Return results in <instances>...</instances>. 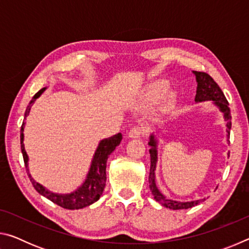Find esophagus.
Masks as SVG:
<instances>
[{"mask_svg":"<svg viewBox=\"0 0 249 249\" xmlns=\"http://www.w3.org/2000/svg\"><path fill=\"white\" fill-rule=\"evenodd\" d=\"M144 132L142 127H140V126H134V127L130 128L127 133V136L129 138H140L141 135Z\"/></svg>","mask_w":249,"mask_h":249,"instance_id":"obj_1","label":"esophagus"}]
</instances>
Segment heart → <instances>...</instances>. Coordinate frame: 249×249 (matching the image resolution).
I'll list each match as a JSON object with an SVG mask.
<instances>
[{
  "label": "heart",
  "instance_id": "obj_1",
  "mask_svg": "<svg viewBox=\"0 0 249 249\" xmlns=\"http://www.w3.org/2000/svg\"><path fill=\"white\" fill-rule=\"evenodd\" d=\"M167 88H168V82L165 81V80H158V81L151 83L145 91L144 96H142V102L145 104L156 102V101H158L163 94H165V92L167 91ZM175 99H176V93L175 92H170L167 98V103L168 104L171 103Z\"/></svg>",
  "mask_w": 249,
  "mask_h": 249
}]
</instances>
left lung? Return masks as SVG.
Returning <instances> with one entry per match:
<instances>
[{"instance_id":"1","label":"left lung","mask_w":249,"mask_h":249,"mask_svg":"<svg viewBox=\"0 0 249 249\" xmlns=\"http://www.w3.org/2000/svg\"><path fill=\"white\" fill-rule=\"evenodd\" d=\"M193 74L196 75V94L195 101L196 103L205 102V101H212L213 104L220 109L222 112L223 117L226 122V137L227 142H230V132L231 127V109L229 107V102L225 98L224 93L221 90V88L217 86V83L214 81L211 75L205 72H199V71H193ZM157 138L154 134L150 135L148 145L150 146L149 154H150V171L148 177L149 182V189L151 191V195L154 196V199L159 202L160 204L165 206V208L171 209V210H183V209H190L192 206L203 202L205 199H200L196 201H189V202H180L176 200L168 199L167 196L162 195L159 191L157 185H156V177H155V170H156V163L158 160V151H157ZM230 157V153L227 154Z\"/></svg>"}]
</instances>
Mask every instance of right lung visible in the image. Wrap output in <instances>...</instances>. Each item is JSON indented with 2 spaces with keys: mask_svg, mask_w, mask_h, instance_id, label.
Wrapping results in <instances>:
<instances>
[{
  "mask_svg": "<svg viewBox=\"0 0 249 249\" xmlns=\"http://www.w3.org/2000/svg\"><path fill=\"white\" fill-rule=\"evenodd\" d=\"M46 90V88L39 90L37 93L33 96V99L29 105L26 108V112H25V117L29 114V111H31L32 104L35 102L36 99H38L39 96L43 94V92ZM24 127H25V122H23L22 128H20V149H22L25 167H26L27 175L29 179L32 181V184L35 188V190L39 193V195L44 196L47 197L53 203L57 205L61 206L64 209L68 210H79L83 209L86 206H89L92 203L98 201L100 196H102L103 190L105 188V182H107V161L108 156L111 153L114 151L117 145H120L122 141V134L119 133L116 135H113V136L105 138L100 142V144L96 148L93 159H92L91 167L88 172L87 178L84 180L82 185L77 189V190L68 193V195H59V193H53L47 190L45 187H43L40 183L36 182L34 180L33 177L29 174L28 169V155L26 154V150H25L24 147Z\"/></svg>",
  "mask_w": 249,
  "mask_h": 249,
  "instance_id": "right-lung-1",
  "label": "right lung"
}]
</instances>
